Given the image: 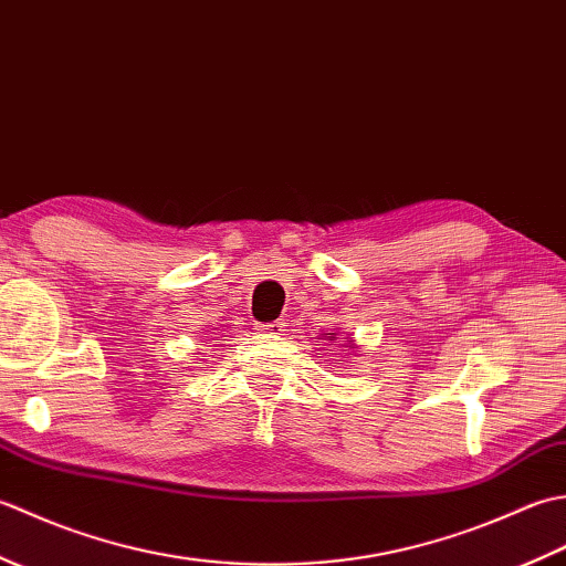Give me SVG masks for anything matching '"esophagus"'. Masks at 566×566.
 I'll use <instances>...</instances> for the list:
<instances>
[{
    "mask_svg": "<svg viewBox=\"0 0 566 566\" xmlns=\"http://www.w3.org/2000/svg\"><path fill=\"white\" fill-rule=\"evenodd\" d=\"M255 331L262 335H270V338H276V335H282L284 331V323L282 321H272V323H255Z\"/></svg>",
    "mask_w": 566,
    "mask_h": 566,
    "instance_id": "esophagus-1",
    "label": "esophagus"
}]
</instances>
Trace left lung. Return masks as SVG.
Listing matches in <instances>:
<instances>
[{"instance_id":"8db88e82","label":"left lung","mask_w":566,"mask_h":566,"mask_svg":"<svg viewBox=\"0 0 566 566\" xmlns=\"http://www.w3.org/2000/svg\"><path fill=\"white\" fill-rule=\"evenodd\" d=\"M326 338H328V340H333V338H335V333H326Z\"/></svg>"}]
</instances>
